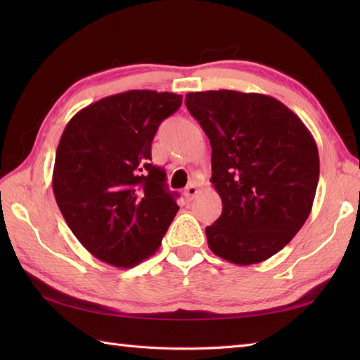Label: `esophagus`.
Here are the masks:
<instances>
[{
	"label": "esophagus",
	"instance_id": "34e87169",
	"mask_svg": "<svg viewBox=\"0 0 360 360\" xmlns=\"http://www.w3.org/2000/svg\"><path fill=\"white\" fill-rule=\"evenodd\" d=\"M198 193H200V190H198V187L193 186V184H190V186L186 188V192H184L187 200H193V198H195Z\"/></svg>",
	"mask_w": 360,
	"mask_h": 360
}]
</instances>
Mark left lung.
<instances>
[{
    "label": "left lung",
    "instance_id": "obj_1",
    "mask_svg": "<svg viewBox=\"0 0 360 360\" xmlns=\"http://www.w3.org/2000/svg\"><path fill=\"white\" fill-rule=\"evenodd\" d=\"M186 105L212 147L221 217L205 227L209 248L248 266L277 254L308 219L319 150L308 128L277 98L238 91L188 93Z\"/></svg>",
    "mask_w": 360,
    "mask_h": 360
}]
</instances>
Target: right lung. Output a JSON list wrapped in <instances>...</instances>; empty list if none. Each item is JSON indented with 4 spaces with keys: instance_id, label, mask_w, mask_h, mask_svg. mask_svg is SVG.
Listing matches in <instances>:
<instances>
[{
    "instance_id": "1",
    "label": "right lung",
    "mask_w": 360,
    "mask_h": 360,
    "mask_svg": "<svg viewBox=\"0 0 360 360\" xmlns=\"http://www.w3.org/2000/svg\"><path fill=\"white\" fill-rule=\"evenodd\" d=\"M182 96L133 89L80 110L60 137L52 188L83 248L116 267L155 254L179 207L165 170L151 164L160 122Z\"/></svg>"
}]
</instances>
